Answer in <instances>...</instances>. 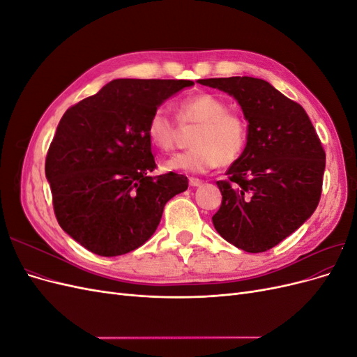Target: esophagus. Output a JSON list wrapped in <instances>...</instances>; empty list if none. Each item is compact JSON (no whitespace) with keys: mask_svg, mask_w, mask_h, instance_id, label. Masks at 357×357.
<instances>
[{"mask_svg":"<svg viewBox=\"0 0 357 357\" xmlns=\"http://www.w3.org/2000/svg\"><path fill=\"white\" fill-rule=\"evenodd\" d=\"M189 185H190L192 188H198V186L202 185V180L195 178V177H190V178H189Z\"/></svg>","mask_w":357,"mask_h":357,"instance_id":"esophagus-1","label":"esophagus"}]
</instances>
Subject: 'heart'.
<instances>
[{
	"instance_id": "obj_1",
	"label": "heart",
	"mask_w": 357,
	"mask_h": 357,
	"mask_svg": "<svg viewBox=\"0 0 357 357\" xmlns=\"http://www.w3.org/2000/svg\"><path fill=\"white\" fill-rule=\"evenodd\" d=\"M177 121L181 125H197L186 152L172 156L167 167L188 172H205L219 164L229 165L240 159L248 143L245 119L229 112V107L213 93H198L177 104ZM149 142L162 152L174 149L178 126L164 107L150 113L146 125Z\"/></svg>"
}]
</instances>
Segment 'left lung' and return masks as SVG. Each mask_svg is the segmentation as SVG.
Returning <instances> with one entry per match:
<instances>
[{
	"label": "left lung",
	"instance_id": "left-lung-1",
	"mask_svg": "<svg viewBox=\"0 0 357 357\" xmlns=\"http://www.w3.org/2000/svg\"><path fill=\"white\" fill-rule=\"evenodd\" d=\"M228 92L248 121V143L219 180L222 205L213 225L223 238L261 253L295 232L317 208L326 153L308 114L255 77L202 79Z\"/></svg>",
	"mask_w": 357,
	"mask_h": 357
}]
</instances>
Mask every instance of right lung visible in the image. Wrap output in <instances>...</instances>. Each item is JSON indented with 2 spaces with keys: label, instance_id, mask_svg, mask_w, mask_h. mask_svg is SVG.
<instances>
[{
  "label": "right lung",
  "instance_id": "1",
  "mask_svg": "<svg viewBox=\"0 0 357 357\" xmlns=\"http://www.w3.org/2000/svg\"><path fill=\"white\" fill-rule=\"evenodd\" d=\"M192 80L117 79L63 113L46 156L53 210L73 240L100 256L143 245L188 177L156 168L146 125Z\"/></svg>",
  "mask_w": 357,
  "mask_h": 357
}]
</instances>
